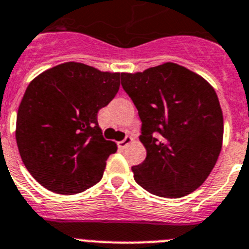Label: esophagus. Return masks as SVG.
Wrapping results in <instances>:
<instances>
[{
	"label": "esophagus",
	"mask_w": 249,
	"mask_h": 249,
	"mask_svg": "<svg viewBox=\"0 0 249 249\" xmlns=\"http://www.w3.org/2000/svg\"><path fill=\"white\" fill-rule=\"evenodd\" d=\"M132 142H133L132 137H131V136H126V139L118 142V147H120V148H124V147H127V146H128L129 143H132Z\"/></svg>",
	"instance_id": "1"
}]
</instances>
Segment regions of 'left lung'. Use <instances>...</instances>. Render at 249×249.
Instances as JSON below:
<instances>
[{
	"instance_id": "left-lung-1",
	"label": "left lung",
	"mask_w": 249,
	"mask_h": 249,
	"mask_svg": "<svg viewBox=\"0 0 249 249\" xmlns=\"http://www.w3.org/2000/svg\"><path fill=\"white\" fill-rule=\"evenodd\" d=\"M121 84L141 118L145 161L133 178L151 194L181 197L212 173L223 142V113L215 90L196 73L175 63L122 73Z\"/></svg>"
}]
</instances>
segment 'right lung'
Returning a JSON list of instances; mask_svg holds the SVG:
<instances>
[{"label":"right lung","mask_w":249,"mask_h":249,"mask_svg":"<svg viewBox=\"0 0 249 249\" xmlns=\"http://www.w3.org/2000/svg\"><path fill=\"white\" fill-rule=\"evenodd\" d=\"M120 73L64 63L30 83L16 120L23 165L53 193L73 195L95 185L117 151L102 136L97 114L120 89Z\"/></svg>","instance_id":"right-lung-1"}]
</instances>
